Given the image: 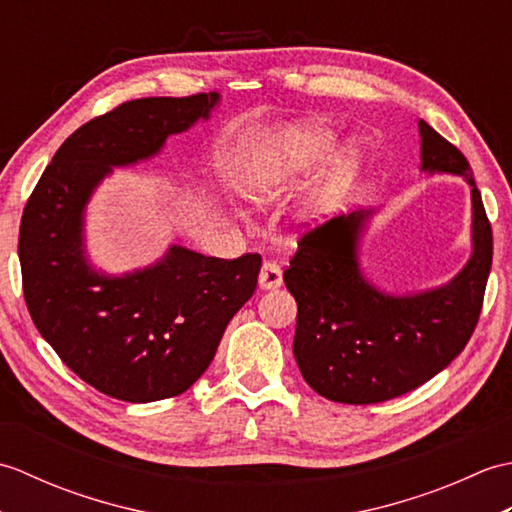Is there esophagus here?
<instances>
[{
    "instance_id": "esophagus-1",
    "label": "esophagus",
    "mask_w": 512,
    "mask_h": 512,
    "mask_svg": "<svg viewBox=\"0 0 512 512\" xmlns=\"http://www.w3.org/2000/svg\"><path fill=\"white\" fill-rule=\"evenodd\" d=\"M284 284V273L277 262H264L262 270H259V288L275 290Z\"/></svg>"
}]
</instances>
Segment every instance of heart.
I'll return each mask as SVG.
<instances>
[{"label":"heart","instance_id":"heart-1","mask_svg":"<svg viewBox=\"0 0 512 512\" xmlns=\"http://www.w3.org/2000/svg\"><path fill=\"white\" fill-rule=\"evenodd\" d=\"M330 134L319 127H301L279 151H266L257 158V193L270 189L286 173H295L312 165L330 149Z\"/></svg>","mask_w":512,"mask_h":512}]
</instances>
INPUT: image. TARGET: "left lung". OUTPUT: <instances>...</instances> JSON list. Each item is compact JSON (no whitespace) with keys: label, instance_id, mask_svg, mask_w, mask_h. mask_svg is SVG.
<instances>
[{"label":"left lung","instance_id":"1","mask_svg":"<svg viewBox=\"0 0 512 512\" xmlns=\"http://www.w3.org/2000/svg\"><path fill=\"white\" fill-rule=\"evenodd\" d=\"M422 169L464 176L473 195V255L447 286L389 297L363 279L356 242L369 213L308 228L284 273L297 301L292 352L319 396L372 405L407 394L458 356L480 319L493 264V231L462 151L420 121Z\"/></svg>","mask_w":512,"mask_h":512}]
</instances>
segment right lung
I'll return each mask as SVG.
<instances>
[{"mask_svg": "<svg viewBox=\"0 0 512 512\" xmlns=\"http://www.w3.org/2000/svg\"><path fill=\"white\" fill-rule=\"evenodd\" d=\"M217 92L121 103L65 138L19 226L26 306L61 361L125 402L184 394L211 365L228 321L253 297L262 257L171 246L160 264L103 277L83 257V209L112 167L154 156L217 103Z\"/></svg>", "mask_w": 512, "mask_h": 512, "instance_id": "obj_1", "label": "right lung"}]
</instances>
